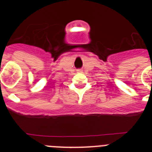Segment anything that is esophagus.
<instances>
[{"instance_id":"obj_1","label":"esophagus","mask_w":152,"mask_h":152,"mask_svg":"<svg viewBox=\"0 0 152 152\" xmlns=\"http://www.w3.org/2000/svg\"><path fill=\"white\" fill-rule=\"evenodd\" d=\"M78 71H79V72H81V71H82V70H78Z\"/></svg>"}]
</instances>
